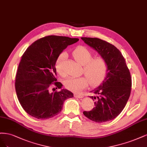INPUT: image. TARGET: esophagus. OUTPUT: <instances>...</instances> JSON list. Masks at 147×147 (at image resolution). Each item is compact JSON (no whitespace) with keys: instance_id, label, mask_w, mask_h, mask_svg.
<instances>
[{"instance_id":"esophagus-1","label":"esophagus","mask_w":147,"mask_h":147,"mask_svg":"<svg viewBox=\"0 0 147 147\" xmlns=\"http://www.w3.org/2000/svg\"><path fill=\"white\" fill-rule=\"evenodd\" d=\"M74 96L75 98H82L84 97V96L82 94H74Z\"/></svg>"}]
</instances>
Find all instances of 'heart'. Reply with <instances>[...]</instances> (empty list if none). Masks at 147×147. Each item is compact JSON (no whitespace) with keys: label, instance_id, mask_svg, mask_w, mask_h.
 Wrapping results in <instances>:
<instances>
[{"label":"heart","instance_id":"b5f03b06","mask_svg":"<svg viewBox=\"0 0 147 147\" xmlns=\"http://www.w3.org/2000/svg\"><path fill=\"white\" fill-rule=\"evenodd\" d=\"M73 56L76 61L83 65V72L87 78L71 77L67 79L64 85L67 89L78 93L88 86V80L92 86H96L105 78L108 66L106 60L102 57L92 58V51L82 46H78L73 51ZM67 58V53L63 52L58 56L55 61L57 72L61 76H64L66 74L64 63Z\"/></svg>","mask_w":147,"mask_h":147}]
</instances>
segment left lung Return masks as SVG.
Here are the masks:
<instances>
[{
  "label": "left lung",
  "mask_w": 147,
  "mask_h": 147,
  "mask_svg": "<svg viewBox=\"0 0 147 147\" xmlns=\"http://www.w3.org/2000/svg\"><path fill=\"white\" fill-rule=\"evenodd\" d=\"M85 43L98 52L107 63V73L102 82L90 92L95 107L84 115L94 122L102 123L116 118L125 108L131 90L129 70L121 52L115 46L97 38L82 37ZM94 101V100H93Z\"/></svg>",
  "instance_id": "left-lung-1"
}]
</instances>
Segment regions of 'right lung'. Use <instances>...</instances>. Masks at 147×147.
Here are the masks:
<instances>
[{
    "label": "right lung",
    "instance_id": "1",
    "mask_svg": "<svg viewBox=\"0 0 147 147\" xmlns=\"http://www.w3.org/2000/svg\"><path fill=\"white\" fill-rule=\"evenodd\" d=\"M78 41L67 36H47L33 42L23 54L15 89L18 100L28 114L41 120L52 118L61 111L66 99L73 97L67 89L55 92L50 89L53 84L59 88L63 86L56 82V60L68 46Z\"/></svg>",
    "mask_w": 147,
    "mask_h": 147
}]
</instances>
